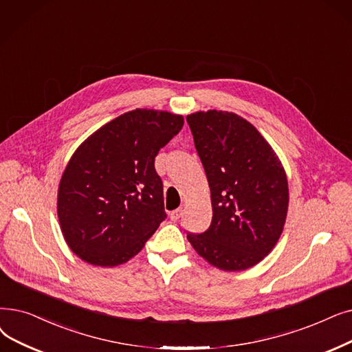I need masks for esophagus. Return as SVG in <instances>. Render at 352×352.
<instances>
[{
	"label": "esophagus",
	"instance_id": "34e87169",
	"mask_svg": "<svg viewBox=\"0 0 352 352\" xmlns=\"http://www.w3.org/2000/svg\"><path fill=\"white\" fill-rule=\"evenodd\" d=\"M181 214H182V210H181V208H177V210H174V211L170 212V219L174 220V221H177V220L181 217Z\"/></svg>",
	"mask_w": 352,
	"mask_h": 352
}]
</instances>
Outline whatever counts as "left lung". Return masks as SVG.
<instances>
[{
    "instance_id": "left-lung-1",
    "label": "left lung",
    "mask_w": 352,
    "mask_h": 352,
    "mask_svg": "<svg viewBox=\"0 0 352 352\" xmlns=\"http://www.w3.org/2000/svg\"><path fill=\"white\" fill-rule=\"evenodd\" d=\"M187 122L212 206L210 227L187 239L212 266L249 269L282 234L289 203L283 166L258 131L236 113L197 112Z\"/></svg>"
}]
</instances>
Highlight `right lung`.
<instances>
[{
  "label": "right lung",
  "mask_w": 352,
  "mask_h": 352,
  "mask_svg": "<svg viewBox=\"0 0 352 352\" xmlns=\"http://www.w3.org/2000/svg\"><path fill=\"white\" fill-rule=\"evenodd\" d=\"M184 118L136 109L111 120L78 148L58 187L57 214L73 253L116 266L141 252L166 219L155 157Z\"/></svg>",
  "instance_id": "1"
}]
</instances>
